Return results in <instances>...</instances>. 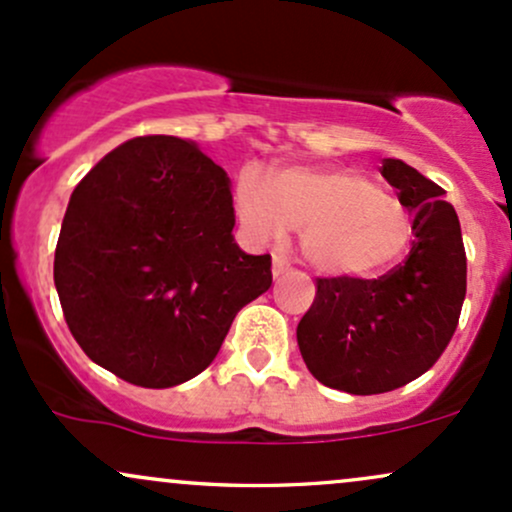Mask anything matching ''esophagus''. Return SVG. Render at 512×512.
I'll use <instances>...</instances> for the list:
<instances>
[{"label":"esophagus","instance_id":"esophagus-1","mask_svg":"<svg viewBox=\"0 0 512 512\" xmlns=\"http://www.w3.org/2000/svg\"><path fill=\"white\" fill-rule=\"evenodd\" d=\"M284 269H286V260L282 255H274V267H272V274H274V279H279L284 274Z\"/></svg>","mask_w":512,"mask_h":512}]
</instances>
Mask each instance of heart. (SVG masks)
Masks as SVG:
<instances>
[{
	"mask_svg": "<svg viewBox=\"0 0 512 512\" xmlns=\"http://www.w3.org/2000/svg\"><path fill=\"white\" fill-rule=\"evenodd\" d=\"M235 209L257 243L301 230L303 257L325 274H374L393 265L411 240L406 206L355 170L291 167L269 179L245 167L235 182Z\"/></svg>",
	"mask_w": 512,
	"mask_h": 512,
	"instance_id": "heart-1",
	"label": "heart"
}]
</instances>
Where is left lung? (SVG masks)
I'll use <instances>...</instances> for the list:
<instances>
[{
  "mask_svg": "<svg viewBox=\"0 0 512 512\" xmlns=\"http://www.w3.org/2000/svg\"><path fill=\"white\" fill-rule=\"evenodd\" d=\"M381 174L413 213L415 240L384 277H318L296 328L303 362L330 389L372 396L411 384L447 350L466 296V252L445 189L401 160Z\"/></svg>",
  "mask_w": 512,
  "mask_h": 512,
  "instance_id": "left-lung-1",
  "label": "left lung"
}]
</instances>
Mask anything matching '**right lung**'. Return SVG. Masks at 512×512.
I'll return each instance as SVG.
<instances>
[{
  "instance_id": "obj_1",
  "label": "right lung",
  "mask_w": 512,
  "mask_h": 512,
  "mask_svg": "<svg viewBox=\"0 0 512 512\" xmlns=\"http://www.w3.org/2000/svg\"><path fill=\"white\" fill-rule=\"evenodd\" d=\"M233 226L226 172L189 140L140 136L97 162L53 267L84 355L143 389L204 372L235 313L272 286V257L245 255Z\"/></svg>"
}]
</instances>
